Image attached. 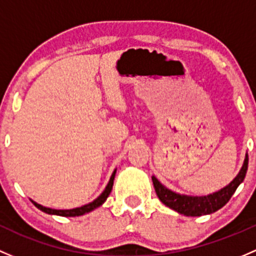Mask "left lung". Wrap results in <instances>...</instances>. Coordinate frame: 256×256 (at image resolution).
Segmentation results:
<instances>
[{
  "mask_svg": "<svg viewBox=\"0 0 256 256\" xmlns=\"http://www.w3.org/2000/svg\"><path fill=\"white\" fill-rule=\"evenodd\" d=\"M248 160L249 159H248L246 154L240 171L229 185L220 188V191L207 194V196H190V194H178V192H174L165 187L155 176H152V180L158 197L165 206L176 210L180 214L187 216V217H200V216L210 214V213L220 210L230 200L236 190L246 178Z\"/></svg>",
  "mask_w": 256,
  "mask_h": 256,
  "instance_id": "obj_1",
  "label": "left lung"
}]
</instances>
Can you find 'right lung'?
<instances>
[{"label":"right lung","mask_w":256,"mask_h":256,"mask_svg":"<svg viewBox=\"0 0 256 256\" xmlns=\"http://www.w3.org/2000/svg\"><path fill=\"white\" fill-rule=\"evenodd\" d=\"M116 171H117V168H114V171H113L112 175H110V178L108 184H107L106 188L104 190V192H102V194H100V196L97 197L96 200H94V201L90 202V204H85V206L76 207V208H72V210H54V208H49V207L42 206V204H36V202H34L33 200H30V201H32V204H33L36 208H39V210H43V212L48 213V214L62 216V217H78V216H82V214H85V213H88V212H91V210H96V208H98L100 206H102V204H104V202H106L107 197L110 196V191H112L113 180H114Z\"/></svg>","instance_id":"1"}]
</instances>
